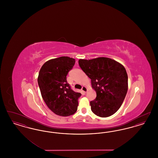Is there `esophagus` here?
Wrapping results in <instances>:
<instances>
[{"label": "esophagus", "mask_w": 158, "mask_h": 158, "mask_svg": "<svg viewBox=\"0 0 158 158\" xmlns=\"http://www.w3.org/2000/svg\"><path fill=\"white\" fill-rule=\"evenodd\" d=\"M82 91L83 93H86V91H87V88L86 86H82Z\"/></svg>", "instance_id": "obj_1"}]
</instances>
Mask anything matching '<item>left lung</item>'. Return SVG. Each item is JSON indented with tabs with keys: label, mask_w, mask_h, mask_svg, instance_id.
Returning a JSON list of instances; mask_svg holds the SVG:
<instances>
[{
	"label": "left lung",
	"mask_w": 158,
	"mask_h": 158,
	"mask_svg": "<svg viewBox=\"0 0 158 158\" xmlns=\"http://www.w3.org/2000/svg\"><path fill=\"white\" fill-rule=\"evenodd\" d=\"M79 66L91 79L97 97L90 102L91 110L100 117L116 113L122 105L128 90V76L120 63L108 57L79 60Z\"/></svg>",
	"instance_id": "obj_1"
}]
</instances>
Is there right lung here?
<instances>
[{
  "instance_id": "right-lung-1",
  "label": "right lung",
  "mask_w": 158,
  "mask_h": 158,
  "mask_svg": "<svg viewBox=\"0 0 158 158\" xmlns=\"http://www.w3.org/2000/svg\"><path fill=\"white\" fill-rule=\"evenodd\" d=\"M75 59L67 56L48 60L42 66L38 83L42 98L48 108L56 115L67 117L77 110L81 94L72 90L66 76L73 68Z\"/></svg>"
}]
</instances>
